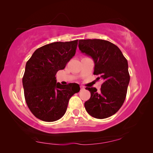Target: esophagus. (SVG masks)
Instances as JSON below:
<instances>
[{"instance_id":"34e87169","label":"esophagus","mask_w":153,"mask_h":153,"mask_svg":"<svg viewBox=\"0 0 153 153\" xmlns=\"http://www.w3.org/2000/svg\"><path fill=\"white\" fill-rule=\"evenodd\" d=\"M80 88H81V90H84V86H80Z\"/></svg>"}]
</instances>
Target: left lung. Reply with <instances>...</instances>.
Masks as SVG:
<instances>
[{
  "mask_svg": "<svg viewBox=\"0 0 153 153\" xmlns=\"http://www.w3.org/2000/svg\"><path fill=\"white\" fill-rule=\"evenodd\" d=\"M79 49L91 56L94 62V75L102 79L101 91L86 87L91 98L84 103L90 115L99 119L110 117L123 105L127 95L130 76L128 62L117 46L102 39H82Z\"/></svg>",
  "mask_w": 153,
  "mask_h": 153,
  "instance_id": "8db88e82",
  "label": "left lung"
}]
</instances>
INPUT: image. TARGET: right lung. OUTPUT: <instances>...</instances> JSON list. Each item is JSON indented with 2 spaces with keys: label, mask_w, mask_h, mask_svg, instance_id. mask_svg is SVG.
Returning <instances> with one entry per match:
<instances>
[{
  "label": "right lung",
  "mask_w": 153,
  "mask_h": 153,
  "mask_svg": "<svg viewBox=\"0 0 153 153\" xmlns=\"http://www.w3.org/2000/svg\"><path fill=\"white\" fill-rule=\"evenodd\" d=\"M77 40L54 42L35 51L26 64L22 84L29 110L39 119L53 122L66 112L70 98L80 90L76 83L62 85L56 74L74 56Z\"/></svg>",
  "instance_id": "obj_1"
}]
</instances>
